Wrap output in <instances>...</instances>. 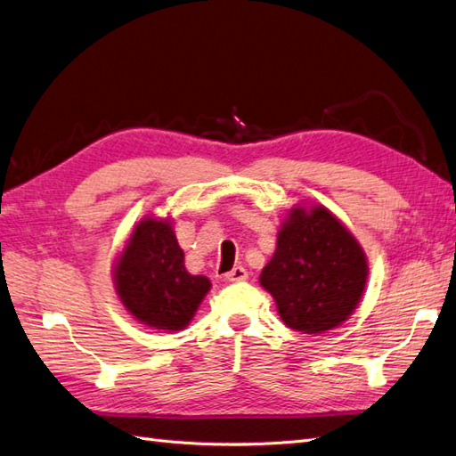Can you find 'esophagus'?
Here are the masks:
<instances>
[{
	"label": "esophagus",
	"mask_w": 456,
	"mask_h": 456,
	"mask_svg": "<svg viewBox=\"0 0 456 456\" xmlns=\"http://www.w3.org/2000/svg\"><path fill=\"white\" fill-rule=\"evenodd\" d=\"M246 279H248V271L243 269V266H234L230 273H226V281H230V282H240Z\"/></svg>",
	"instance_id": "1"
}]
</instances>
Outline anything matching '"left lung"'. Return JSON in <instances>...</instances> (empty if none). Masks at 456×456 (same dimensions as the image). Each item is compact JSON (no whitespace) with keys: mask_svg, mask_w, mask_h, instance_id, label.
<instances>
[{"mask_svg":"<svg viewBox=\"0 0 456 456\" xmlns=\"http://www.w3.org/2000/svg\"><path fill=\"white\" fill-rule=\"evenodd\" d=\"M368 279L363 251L327 208H292L261 284L284 323L305 335L338 327L358 305Z\"/></svg>","mask_w":456,"mask_h":456,"instance_id":"left-lung-1","label":"left lung"}]
</instances>
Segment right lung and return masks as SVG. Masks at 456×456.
Returning <instances> with one entry per match:
<instances>
[{
    "label": "right lung",
    "instance_id": "1",
    "mask_svg": "<svg viewBox=\"0 0 456 456\" xmlns=\"http://www.w3.org/2000/svg\"><path fill=\"white\" fill-rule=\"evenodd\" d=\"M203 274H190L168 220H142L116 265V290L141 323L180 330L208 292Z\"/></svg>",
    "mask_w": 456,
    "mask_h": 456
}]
</instances>
